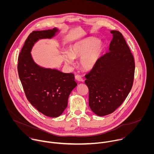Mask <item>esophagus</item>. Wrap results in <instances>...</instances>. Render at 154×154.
I'll use <instances>...</instances> for the list:
<instances>
[{
  "label": "esophagus",
  "instance_id": "obj_1",
  "mask_svg": "<svg viewBox=\"0 0 154 154\" xmlns=\"http://www.w3.org/2000/svg\"><path fill=\"white\" fill-rule=\"evenodd\" d=\"M75 79H76V80H77L78 82H83V78L82 77V76H80V75H76L75 76Z\"/></svg>",
  "mask_w": 154,
  "mask_h": 154
}]
</instances>
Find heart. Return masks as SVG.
<instances>
[{
  "mask_svg": "<svg viewBox=\"0 0 154 154\" xmlns=\"http://www.w3.org/2000/svg\"><path fill=\"white\" fill-rule=\"evenodd\" d=\"M103 45L97 39L90 38L75 42L70 47L68 53L63 55L66 64L71 66L74 59L81 57L79 61L80 67L85 71L93 69L99 58Z\"/></svg>",
  "mask_w": 154,
  "mask_h": 154,
  "instance_id": "1",
  "label": "heart"
}]
</instances>
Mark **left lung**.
I'll return each instance as SVG.
<instances>
[{
	"label": "left lung",
	"instance_id": "obj_1",
	"mask_svg": "<svg viewBox=\"0 0 154 154\" xmlns=\"http://www.w3.org/2000/svg\"><path fill=\"white\" fill-rule=\"evenodd\" d=\"M109 52L99 58L85 75L89 90V106L97 116L114 112L123 103L132 87L135 61L121 33L112 30Z\"/></svg>",
	"mask_w": 154,
	"mask_h": 154
}]
</instances>
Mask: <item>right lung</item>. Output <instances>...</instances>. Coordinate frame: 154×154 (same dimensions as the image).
Returning <instances> with one entry per match:
<instances>
[{"instance_id": "obj_1", "label": "right lung", "mask_w": 154, "mask_h": 154, "mask_svg": "<svg viewBox=\"0 0 154 154\" xmlns=\"http://www.w3.org/2000/svg\"><path fill=\"white\" fill-rule=\"evenodd\" d=\"M58 32L59 30L54 28L31 33L21 49L17 64L19 77L27 100L38 112L51 118L63 113L69 96L77 84L72 73L40 66L34 61L31 51L39 39H51Z\"/></svg>"}]
</instances>
